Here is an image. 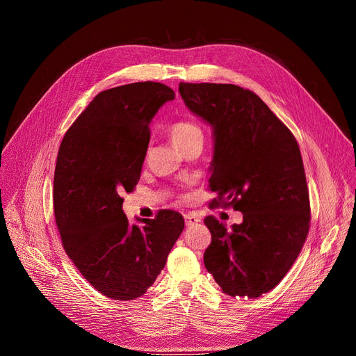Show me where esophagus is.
Wrapping results in <instances>:
<instances>
[{
    "mask_svg": "<svg viewBox=\"0 0 356 356\" xmlns=\"http://www.w3.org/2000/svg\"><path fill=\"white\" fill-rule=\"evenodd\" d=\"M185 222H186V226H188V227H192L193 225H197V223L201 222V217L197 216L195 213H192V214H185Z\"/></svg>",
    "mask_w": 356,
    "mask_h": 356,
    "instance_id": "1",
    "label": "esophagus"
}]
</instances>
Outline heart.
<instances>
[{
    "instance_id": "1",
    "label": "heart",
    "mask_w": 356,
    "mask_h": 356,
    "mask_svg": "<svg viewBox=\"0 0 356 356\" xmlns=\"http://www.w3.org/2000/svg\"><path fill=\"white\" fill-rule=\"evenodd\" d=\"M168 134L171 140L180 149L186 147L195 140H202V130L197 122L191 120H177L168 125Z\"/></svg>"
}]
</instances>
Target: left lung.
I'll return each mask as SVG.
<instances>
[{
  "mask_svg": "<svg viewBox=\"0 0 356 356\" xmlns=\"http://www.w3.org/2000/svg\"><path fill=\"white\" fill-rule=\"evenodd\" d=\"M186 106L214 127L213 202L243 213L231 229L204 219L211 243L204 265L227 296L260 297L300 254L311 202L296 137L256 93L234 84L180 83Z\"/></svg>",
  "mask_w": 356,
  "mask_h": 356,
  "instance_id": "1",
  "label": "left lung"
}]
</instances>
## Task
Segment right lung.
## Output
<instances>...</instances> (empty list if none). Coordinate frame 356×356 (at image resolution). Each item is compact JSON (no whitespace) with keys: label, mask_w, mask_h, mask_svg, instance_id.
<instances>
[{"label":"right lung","mask_w":356,"mask_h":356,"mask_svg":"<svg viewBox=\"0 0 356 356\" xmlns=\"http://www.w3.org/2000/svg\"><path fill=\"white\" fill-rule=\"evenodd\" d=\"M175 91L145 81L102 91L66 131L57 154L53 204L57 231L79 273L103 296L134 300L165 266L185 220L159 210L130 225L122 193L136 189L151 139L149 122Z\"/></svg>","instance_id":"obj_1"}]
</instances>
